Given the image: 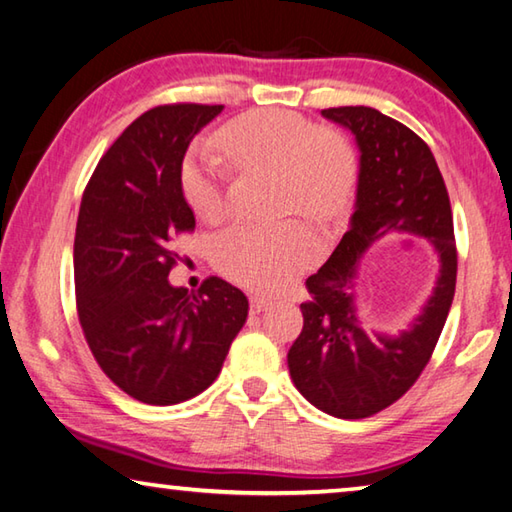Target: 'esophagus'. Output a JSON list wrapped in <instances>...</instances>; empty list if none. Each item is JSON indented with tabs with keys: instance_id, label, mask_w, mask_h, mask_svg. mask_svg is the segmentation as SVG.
I'll return each instance as SVG.
<instances>
[{
	"instance_id": "34e87169",
	"label": "esophagus",
	"mask_w": 512,
	"mask_h": 512,
	"mask_svg": "<svg viewBox=\"0 0 512 512\" xmlns=\"http://www.w3.org/2000/svg\"><path fill=\"white\" fill-rule=\"evenodd\" d=\"M268 305H271V298L259 296V293L250 296V311H253V314H259V311H264Z\"/></svg>"
}]
</instances>
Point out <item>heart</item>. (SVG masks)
I'll list each match as a JSON object with an SVG mask.
<instances>
[{
	"label": "heart",
	"instance_id": "heart-1",
	"mask_svg": "<svg viewBox=\"0 0 512 512\" xmlns=\"http://www.w3.org/2000/svg\"><path fill=\"white\" fill-rule=\"evenodd\" d=\"M214 144L237 171H275L277 212L332 221L350 205L357 160L334 133L291 110H255L230 121ZM230 173L212 144H198L180 169V187L198 219L216 223L230 210ZM320 244L305 223L289 219L271 228L232 225L214 237L212 257L228 280L255 291H280L316 262Z\"/></svg>",
	"mask_w": 512,
	"mask_h": 512
}]
</instances>
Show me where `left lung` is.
<instances>
[{
	"label": "left lung",
	"instance_id": "obj_1",
	"mask_svg": "<svg viewBox=\"0 0 512 512\" xmlns=\"http://www.w3.org/2000/svg\"><path fill=\"white\" fill-rule=\"evenodd\" d=\"M352 131L361 151L350 230L318 273L307 277L305 323L289 350L293 384L334 418H370L418 381L443 332L456 291V239L449 194L422 137L368 106L323 110ZM411 231L441 255V275L423 314L400 337H370L353 309L360 255L377 238Z\"/></svg>",
	"mask_w": 512,
	"mask_h": 512
}]
</instances>
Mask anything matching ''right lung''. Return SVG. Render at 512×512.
Returning a JSON list of instances; mask_svg holds the SVG:
<instances>
[{"instance_id":"obj_1","label":"right lung","mask_w":512,"mask_h":512,"mask_svg":"<svg viewBox=\"0 0 512 512\" xmlns=\"http://www.w3.org/2000/svg\"><path fill=\"white\" fill-rule=\"evenodd\" d=\"M223 106L169 103L137 117L99 160L74 237L76 311L94 359L135 400H192L219 377L248 300L221 277L171 287L173 239L196 221L180 187L189 142Z\"/></svg>"}]
</instances>
